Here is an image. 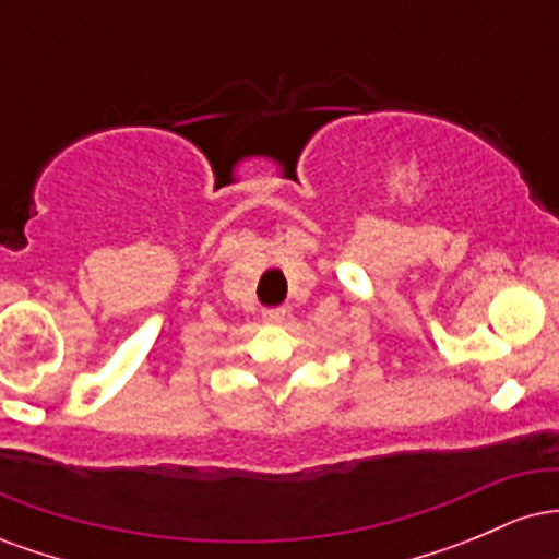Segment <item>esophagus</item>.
Segmentation results:
<instances>
[{
	"label": "esophagus",
	"instance_id": "esophagus-1",
	"mask_svg": "<svg viewBox=\"0 0 559 559\" xmlns=\"http://www.w3.org/2000/svg\"><path fill=\"white\" fill-rule=\"evenodd\" d=\"M284 318H286L284 307H265V310H262V320H265V323H281Z\"/></svg>",
	"mask_w": 559,
	"mask_h": 559
}]
</instances>
